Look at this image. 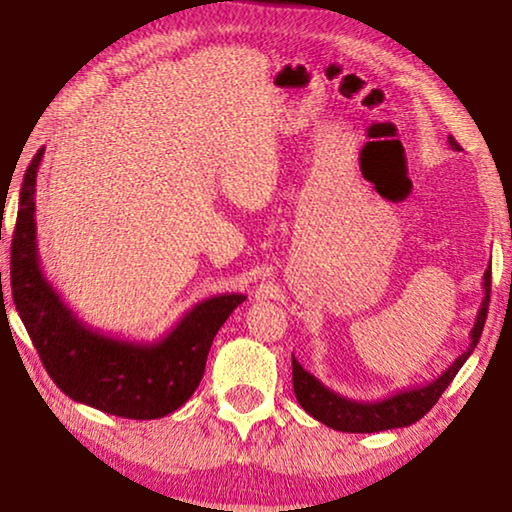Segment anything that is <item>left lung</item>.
I'll return each mask as SVG.
<instances>
[{"label": "left lung", "mask_w": 512, "mask_h": 512, "mask_svg": "<svg viewBox=\"0 0 512 512\" xmlns=\"http://www.w3.org/2000/svg\"><path fill=\"white\" fill-rule=\"evenodd\" d=\"M449 146L454 151L461 149L458 142L449 135ZM490 284H492V268L488 266L483 273V302L476 314V323L470 332V348H467L461 357H458L452 366H449L438 379L429 381V384L409 388V391H400L391 397L377 402H357L350 397H343L332 388H327L323 381L316 379L311 372L300 366L293 357V391H296V400L300 402L311 418L323 422L325 427H332L336 431L348 433H375L397 427H409V424L424 418V413L431 411V406L440 400L445 388L452 384L456 372L461 370L467 357L474 352L476 343L481 339L485 316H488V302H490Z\"/></svg>", "instance_id": "8db88e82"}]
</instances>
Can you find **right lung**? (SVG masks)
I'll return each instance as SVG.
<instances>
[{
  "label": "right lung",
  "instance_id": "obj_1",
  "mask_svg": "<svg viewBox=\"0 0 512 512\" xmlns=\"http://www.w3.org/2000/svg\"><path fill=\"white\" fill-rule=\"evenodd\" d=\"M45 149L24 173L11 244L15 309L54 384L74 402L131 420H155L180 409L201 384L207 352L244 293L198 302L158 341L101 334L65 305L40 268L36 178Z\"/></svg>",
  "mask_w": 512,
  "mask_h": 512
}]
</instances>
